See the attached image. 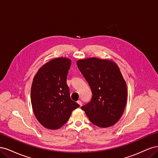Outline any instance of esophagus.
Returning <instances> with one entry per match:
<instances>
[{
  "instance_id": "1",
  "label": "esophagus",
  "mask_w": 158,
  "mask_h": 158,
  "mask_svg": "<svg viewBox=\"0 0 158 158\" xmlns=\"http://www.w3.org/2000/svg\"><path fill=\"white\" fill-rule=\"evenodd\" d=\"M77 103L79 104V106H80V107H81V106H82V102H81L80 101H80H78L77 102Z\"/></svg>"
}]
</instances>
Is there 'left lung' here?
Returning <instances> with one entry per match:
<instances>
[{
	"instance_id": "8db88e82",
	"label": "left lung",
	"mask_w": 158,
	"mask_h": 158,
	"mask_svg": "<svg viewBox=\"0 0 158 158\" xmlns=\"http://www.w3.org/2000/svg\"><path fill=\"white\" fill-rule=\"evenodd\" d=\"M76 64L92 93L91 101L81 109L94 125L113 126L121 117L127 99V84L118 66L98 58L79 60Z\"/></svg>"
}]
</instances>
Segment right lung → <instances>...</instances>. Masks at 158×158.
<instances>
[{"instance_id": "1", "label": "right lung", "mask_w": 158, "mask_h": 158, "mask_svg": "<svg viewBox=\"0 0 158 158\" xmlns=\"http://www.w3.org/2000/svg\"><path fill=\"white\" fill-rule=\"evenodd\" d=\"M71 60L56 58L41 67L33 80L31 106L37 119L44 127L56 130L68 121L72 111L80 107L70 99L66 84Z\"/></svg>"}]
</instances>
